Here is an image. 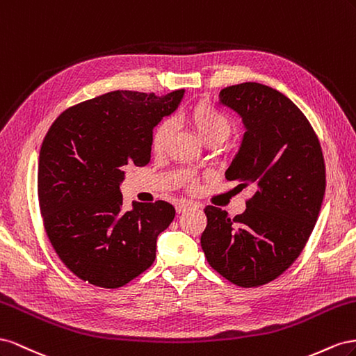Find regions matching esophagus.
Returning a JSON list of instances; mask_svg holds the SVG:
<instances>
[{
	"mask_svg": "<svg viewBox=\"0 0 356 356\" xmlns=\"http://www.w3.org/2000/svg\"><path fill=\"white\" fill-rule=\"evenodd\" d=\"M189 207H194V204H192V202H188V201H180V202H177V204H176V211L177 213H184Z\"/></svg>",
	"mask_w": 356,
	"mask_h": 356,
	"instance_id": "obj_1",
	"label": "esophagus"
}]
</instances>
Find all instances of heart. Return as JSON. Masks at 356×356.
I'll list each match as a JSON object with an SVG mask.
<instances>
[{
	"mask_svg": "<svg viewBox=\"0 0 356 356\" xmlns=\"http://www.w3.org/2000/svg\"><path fill=\"white\" fill-rule=\"evenodd\" d=\"M188 124L197 131L204 143L210 141H225L232 133V124L229 118L213 106L209 101H198L185 111ZM172 133V125L168 119H162L154 127L150 134V149L154 154H162L167 149ZM188 188H195V179L188 181Z\"/></svg>",
	"mask_w": 356,
	"mask_h": 356,
	"instance_id": "1",
	"label": "heart"
}]
</instances>
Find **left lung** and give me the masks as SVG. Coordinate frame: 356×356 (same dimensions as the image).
I'll list each match as a JSON object with an SVG mask.
<instances>
[{
    "label": "left lung",
    "mask_w": 356,
    "mask_h": 356,
    "mask_svg": "<svg viewBox=\"0 0 356 356\" xmlns=\"http://www.w3.org/2000/svg\"><path fill=\"white\" fill-rule=\"evenodd\" d=\"M219 98L246 127L225 177L255 192L236 218L204 209L201 248L222 277L257 288L277 279L306 246L327 185L325 161L310 122L279 90L246 82L223 88Z\"/></svg>",
    "instance_id": "1"
}]
</instances>
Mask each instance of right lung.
<instances>
[{
	"instance_id": "right-lung-1",
	"label": "right lung",
	"mask_w": 356,
	"mask_h": 356,
	"mask_svg": "<svg viewBox=\"0 0 356 356\" xmlns=\"http://www.w3.org/2000/svg\"><path fill=\"white\" fill-rule=\"evenodd\" d=\"M184 92L113 90L68 107L47 131L37 176L44 229L65 267L90 285L124 286L156 258L175 207L158 200L127 211L119 185L128 165L150 161L152 129Z\"/></svg>"
}]
</instances>
